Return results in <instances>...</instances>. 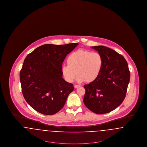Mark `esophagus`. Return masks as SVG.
I'll use <instances>...</instances> for the list:
<instances>
[{
    "label": "esophagus",
    "mask_w": 147,
    "mask_h": 147,
    "mask_svg": "<svg viewBox=\"0 0 147 147\" xmlns=\"http://www.w3.org/2000/svg\"><path fill=\"white\" fill-rule=\"evenodd\" d=\"M79 86H80V85H77V84L74 85V88H78V87H79Z\"/></svg>",
    "instance_id": "esophagus-1"
}]
</instances>
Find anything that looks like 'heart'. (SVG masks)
Segmentation results:
<instances>
[{
    "label": "heart",
    "mask_w": 147,
    "mask_h": 147,
    "mask_svg": "<svg viewBox=\"0 0 147 147\" xmlns=\"http://www.w3.org/2000/svg\"><path fill=\"white\" fill-rule=\"evenodd\" d=\"M68 65H63L62 73L65 79L71 83L78 76V82L90 83L99 76L103 67V58L99 53L78 49L70 53L67 59Z\"/></svg>",
    "instance_id": "b5f03b06"
}]
</instances>
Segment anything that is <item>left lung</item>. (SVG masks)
Here are the masks:
<instances>
[{
    "label": "left lung",
    "mask_w": 147,
    "mask_h": 147,
    "mask_svg": "<svg viewBox=\"0 0 147 147\" xmlns=\"http://www.w3.org/2000/svg\"><path fill=\"white\" fill-rule=\"evenodd\" d=\"M101 54L103 67L98 78L84 85V103L97 114L111 112L122 104L126 97L130 80L128 64L123 56L103 46L91 47Z\"/></svg>",
    "instance_id": "obj_1"
}]
</instances>
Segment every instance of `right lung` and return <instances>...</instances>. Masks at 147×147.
Listing matches in <instances>:
<instances>
[{
  "label": "right lung",
  "instance_id": "add662e5",
  "mask_svg": "<svg viewBox=\"0 0 147 147\" xmlns=\"http://www.w3.org/2000/svg\"><path fill=\"white\" fill-rule=\"evenodd\" d=\"M79 44H46L28 54L20 73L23 96L31 107L43 115L59 111L74 90L62 78V65L66 56Z\"/></svg>",
  "mask_w": 147,
  "mask_h": 147
}]
</instances>
